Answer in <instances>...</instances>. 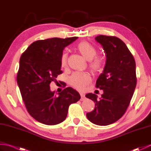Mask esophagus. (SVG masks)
Masks as SVG:
<instances>
[{"label": "esophagus", "mask_w": 151, "mask_h": 151, "mask_svg": "<svg viewBox=\"0 0 151 151\" xmlns=\"http://www.w3.org/2000/svg\"><path fill=\"white\" fill-rule=\"evenodd\" d=\"M81 100L82 101V100H84V99H85V95L84 94V93H81Z\"/></svg>", "instance_id": "1"}]
</instances>
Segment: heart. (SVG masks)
Masks as SVG:
<instances>
[{
    "mask_svg": "<svg viewBox=\"0 0 151 151\" xmlns=\"http://www.w3.org/2000/svg\"><path fill=\"white\" fill-rule=\"evenodd\" d=\"M76 49L86 60L90 61L89 67L93 70L96 72L101 70L104 61L102 58L95 56L97 55V50L93 46L86 41H82L77 45ZM67 60V54L63 52L61 56V65L62 67L66 65ZM89 81V76L86 73H75L70 78V84L79 90H81L88 84Z\"/></svg>",
    "mask_w": 151,
    "mask_h": 151,
    "instance_id": "heart-1",
    "label": "heart"
}]
</instances>
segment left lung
I'll use <instances>...</instances> for the list:
<instances>
[{
	"label": "left lung",
	"mask_w": 151,
	"mask_h": 151,
	"mask_svg": "<svg viewBox=\"0 0 151 151\" xmlns=\"http://www.w3.org/2000/svg\"><path fill=\"white\" fill-rule=\"evenodd\" d=\"M95 40L106 57L103 72L96 82V87L103 90V94L99 99L91 93L86 95L95 103L94 110L86 116L93 124L106 126L119 119L129 106L136 86V62L118 37L100 35Z\"/></svg>",
	"instance_id": "left-lung-1"
}]
</instances>
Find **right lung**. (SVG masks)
I'll return each mask as SVG.
<instances>
[{"mask_svg": "<svg viewBox=\"0 0 151 151\" xmlns=\"http://www.w3.org/2000/svg\"><path fill=\"white\" fill-rule=\"evenodd\" d=\"M77 39L72 37L38 40L21 56L17 84L28 113L41 123H62L67 117L69 105L81 99L79 93L72 88H66L57 94L50 88V82L62 73L61 56L64 48Z\"/></svg>", "mask_w": 151, "mask_h": 151, "instance_id": "obj_1", "label": "right lung"}]
</instances>
